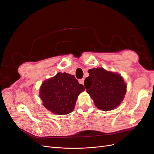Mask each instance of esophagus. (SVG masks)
Instances as JSON below:
<instances>
[{"mask_svg": "<svg viewBox=\"0 0 154 154\" xmlns=\"http://www.w3.org/2000/svg\"><path fill=\"white\" fill-rule=\"evenodd\" d=\"M78 82L80 84H83V83H84V78H82V79H80V80H78Z\"/></svg>", "mask_w": 154, "mask_h": 154, "instance_id": "1", "label": "esophagus"}]
</instances>
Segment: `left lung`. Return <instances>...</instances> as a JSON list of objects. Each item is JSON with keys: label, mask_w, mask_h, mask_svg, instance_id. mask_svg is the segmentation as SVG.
<instances>
[{"label": "left lung", "mask_w": 154, "mask_h": 154, "mask_svg": "<svg viewBox=\"0 0 154 154\" xmlns=\"http://www.w3.org/2000/svg\"><path fill=\"white\" fill-rule=\"evenodd\" d=\"M84 85L97 109L108 111L116 108L124 98L127 85L119 74L101 67L88 71Z\"/></svg>", "instance_id": "8db88e82"}]
</instances>
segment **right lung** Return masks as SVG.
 <instances>
[{
    "mask_svg": "<svg viewBox=\"0 0 154 154\" xmlns=\"http://www.w3.org/2000/svg\"><path fill=\"white\" fill-rule=\"evenodd\" d=\"M85 90L75 76L59 72L42 83L40 98L46 109L58 115H66L74 110L77 97Z\"/></svg>",
    "mask_w": 154,
    "mask_h": 154,
    "instance_id": "add662e5",
    "label": "right lung"
}]
</instances>
